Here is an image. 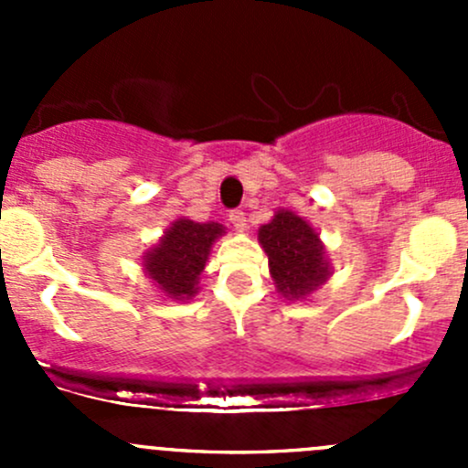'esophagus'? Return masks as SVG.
<instances>
[{
	"instance_id": "34e87169",
	"label": "esophagus",
	"mask_w": 468,
	"mask_h": 468,
	"mask_svg": "<svg viewBox=\"0 0 468 468\" xmlns=\"http://www.w3.org/2000/svg\"><path fill=\"white\" fill-rule=\"evenodd\" d=\"M229 219H230V224H233L238 230L247 229V215H244L242 210H230Z\"/></svg>"
}]
</instances>
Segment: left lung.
<instances>
[{
    "label": "left lung",
    "instance_id": "left-lung-1",
    "mask_svg": "<svg viewBox=\"0 0 468 468\" xmlns=\"http://www.w3.org/2000/svg\"><path fill=\"white\" fill-rule=\"evenodd\" d=\"M269 258V271L287 299H303L328 278V262L319 235L294 212L281 210L258 233Z\"/></svg>",
    "mask_w": 468,
    "mask_h": 468
}]
</instances>
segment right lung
I'll use <instances>...</instances> for the list:
<instances>
[{
    "label": "right lung",
    "instance_id": "right-lung-1",
    "mask_svg": "<svg viewBox=\"0 0 468 468\" xmlns=\"http://www.w3.org/2000/svg\"><path fill=\"white\" fill-rule=\"evenodd\" d=\"M224 233L221 224H197L190 219L174 221L160 244L144 256V269L155 285L172 299L197 294L199 273L204 271L212 242Z\"/></svg>",
    "mask_w": 468,
    "mask_h": 468
}]
</instances>
